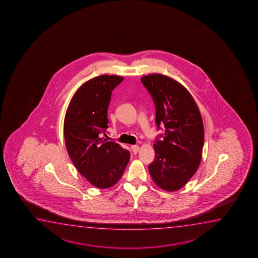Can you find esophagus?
<instances>
[{"instance_id": "34e87169", "label": "esophagus", "mask_w": 258, "mask_h": 258, "mask_svg": "<svg viewBox=\"0 0 258 258\" xmlns=\"http://www.w3.org/2000/svg\"><path fill=\"white\" fill-rule=\"evenodd\" d=\"M131 150L134 154H137L139 152V146L138 145H131Z\"/></svg>"}]
</instances>
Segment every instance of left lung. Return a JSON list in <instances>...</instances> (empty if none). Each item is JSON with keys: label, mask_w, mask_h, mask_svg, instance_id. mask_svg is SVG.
I'll return each mask as SVG.
<instances>
[{"label": "left lung", "mask_w": 258, "mask_h": 258, "mask_svg": "<svg viewBox=\"0 0 258 258\" xmlns=\"http://www.w3.org/2000/svg\"><path fill=\"white\" fill-rule=\"evenodd\" d=\"M155 104L156 124L165 126L162 140L154 144L155 159L149 165L152 180L166 191L183 187L197 172L202 159L205 130L201 113L183 85L165 75L141 78Z\"/></svg>", "instance_id": "obj_1"}]
</instances>
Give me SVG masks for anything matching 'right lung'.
I'll list each match as a JSON object with an SVG mask.
<instances>
[{"mask_svg": "<svg viewBox=\"0 0 258 258\" xmlns=\"http://www.w3.org/2000/svg\"><path fill=\"white\" fill-rule=\"evenodd\" d=\"M122 77L102 75L85 82L76 92L64 119L66 148L78 172L98 188L118 182L131 153L115 142L106 141L107 108L112 91Z\"/></svg>", "mask_w": 258, "mask_h": 258, "instance_id": "obj_1", "label": "right lung"}]
</instances>
